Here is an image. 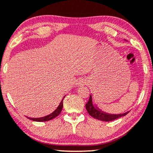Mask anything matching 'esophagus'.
Instances as JSON below:
<instances>
[{
    "instance_id": "esophagus-1",
    "label": "esophagus",
    "mask_w": 153,
    "mask_h": 153,
    "mask_svg": "<svg viewBox=\"0 0 153 153\" xmlns=\"http://www.w3.org/2000/svg\"><path fill=\"white\" fill-rule=\"evenodd\" d=\"M85 81L84 79L80 78V79H78V81H77L76 85L78 86H81V85H83L85 84Z\"/></svg>"
}]
</instances>
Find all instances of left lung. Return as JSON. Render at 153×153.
Returning a JSON list of instances; mask_svg holds the SVG:
<instances>
[{
  "mask_svg": "<svg viewBox=\"0 0 153 153\" xmlns=\"http://www.w3.org/2000/svg\"><path fill=\"white\" fill-rule=\"evenodd\" d=\"M85 107L91 117H92L94 119L100 120L103 121H111L114 120L119 119L121 117H124L128 113L126 112L123 114H107L105 112L101 111L98 108H97L93 104L92 102V95H90V99H89L88 103L85 104Z\"/></svg>",
  "mask_w": 153,
  "mask_h": 153,
  "instance_id": "left-lung-1",
  "label": "left lung"
}]
</instances>
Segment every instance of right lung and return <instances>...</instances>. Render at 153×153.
Segmentation results:
<instances>
[{
	"mask_svg": "<svg viewBox=\"0 0 153 153\" xmlns=\"http://www.w3.org/2000/svg\"><path fill=\"white\" fill-rule=\"evenodd\" d=\"M65 97V96H64ZM64 97L63 98V100H61V103L59 105V107H57V109L55 110V111H53L52 112L51 114H50L46 116V117H41V118H30V120H32V121H49V120H51L54 119L55 117H56L59 116L60 114H61V111H62V109H63V100L64 99Z\"/></svg>",
	"mask_w": 153,
	"mask_h": 153,
	"instance_id": "right-lung-1",
	"label": "right lung"
}]
</instances>
